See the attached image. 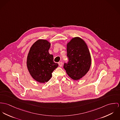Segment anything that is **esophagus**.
<instances>
[{
  "label": "esophagus",
  "instance_id": "esophagus-1",
  "mask_svg": "<svg viewBox=\"0 0 120 120\" xmlns=\"http://www.w3.org/2000/svg\"><path fill=\"white\" fill-rule=\"evenodd\" d=\"M58 64H59V66L62 67L63 66V63L62 62H59V63H58Z\"/></svg>",
  "mask_w": 120,
  "mask_h": 120
}]
</instances>
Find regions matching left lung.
<instances>
[{
  "mask_svg": "<svg viewBox=\"0 0 120 120\" xmlns=\"http://www.w3.org/2000/svg\"><path fill=\"white\" fill-rule=\"evenodd\" d=\"M67 56L69 61L64 68L73 80H80L89 71L91 65V56L88 46L79 37L72 38L67 44Z\"/></svg>",
  "mask_w": 120,
  "mask_h": 120,
  "instance_id": "8db88e82",
  "label": "left lung"
}]
</instances>
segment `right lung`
Listing matches in <instances>:
<instances>
[{"label": "right lung", "mask_w": 120, "mask_h": 120, "mask_svg": "<svg viewBox=\"0 0 120 120\" xmlns=\"http://www.w3.org/2000/svg\"><path fill=\"white\" fill-rule=\"evenodd\" d=\"M51 43L48 40H37L31 47L27 56L28 71L34 79L41 83L47 82L58 64L53 62V56L49 52Z\"/></svg>", "instance_id": "1"}]
</instances>
